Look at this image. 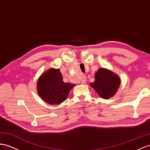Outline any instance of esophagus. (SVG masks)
Segmentation results:
<instances>
[{
    "instance_id": "obj_1",
    "label": "esophagus",
    "mask_w": 150,
    "mask_h": 150,
    "mask_svg": "<svg viewBox=\"0 0 150 150\" xmlns=\"http://www.w3.org/2000/svg\"><path fill=\"white\" fill-rule=\"evenodd\" d=\"M86 80H87V79H86V76L85 75H83L82 76V79H81V83L82 84L83 83H86Z\"/></svg>"
}]
</instances>
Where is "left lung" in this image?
Wrapping results in <instances>:
<instances>
[{"instance_id":"obj_1","label":"left lung","mask_w":150,"mask_h":150,"mask_svg":"<svg viewBox=\"0 0 150 150\" xmlns=\"http://www.w3.org/2000/svg\"><path fill=\"white\" fill-rule=\"evenodd\" d=\"M95 81L90 83L99 96L104 99L113 97L120 84L118 75L106 68H99L95 74Z\"/></svg>"}]
</instances>
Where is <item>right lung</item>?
Segmentation results:
<instances>
[{
  "instance_id": "obj_1",
  "label": "right lung",
  "mask_w": 150,
  "mask_h": 150,
  "mask_svg": "<svg viewBox=\"0 0 150 150\" xmlns=\"http://www.w3.org/2000/svg\"><path fill=\"white\" fill-rule=\"evenodd\" d=\"M75 84L64 83L59 69L51 68L38 79V94L50 105H59L67 99Z\"/></svg>"
}]
</instances>
